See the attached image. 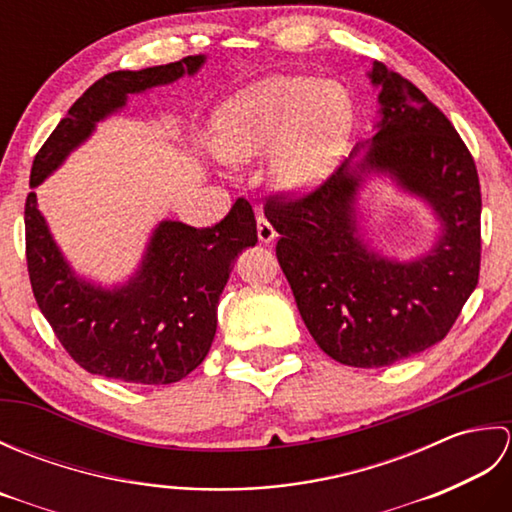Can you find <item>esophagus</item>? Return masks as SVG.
I'll return each instance as SVG.
<instances>
[{
	"instance_id": "1",
	"label": "esophagus",
	"mask_w": 512,
	"mask_h": 512,
	"mask_svg": "<svg viewBox=\"0 0 512 512\" xmlns=\"http://www.w3.org/2000/svg\"><path fill=\"white\" fill-rule=\"evenodd\" d=\"M257 237L262 244L275 242V237H277V231L273 228V224H270L264 215L257 217Z\"/></svg>"
}]
</instances>
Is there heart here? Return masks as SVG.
<instances>
[{
	"label": "heart",
	"instance_id": "heart-1",
	"mask_svg": "<svg viewBox=\"0 0 512 512\" xmlns=\"http://www.w3.org/2000/svg\"><path fill=\"white\" fill-rule=\"evenodd\" d=\"M354 101L339 81L275 74L246 85L215 114L213 143L224 160L270 158L281 191L306 193L339 162L354 129Z\"/></svg>",
	"mask_w": 512,
	"mask_h": 512
}]
</instances>
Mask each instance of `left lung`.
I'll list each match as a JSON object with an SVG mask.
<instances>
[{"label": "left lung", "instance_id": "obj_1", "mask_svg": "<svg viewBox=\"0 0 512 512\" xmlns=\"http://www.w3.org/2000/svg\"><path fill=\"white\" fill-rule=\"evenodd\" d=\"M380 121L354 154L303 195H270L277 259L312 339L334 361L385 367L449 334L480 279L482 193L475 160L451 121L400 74L374 63ZM389 172L427 199L443 222L437 246L411 263L376 256L355 226L364 173Z\"/></svg>", "mask_w": 512, "mask_h": 512}]
</instances>
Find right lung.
I'll use <instances>...</instances> for the list:
<instances>
[{"instance_id":"1","label":"right lung","mask_w":512,"mask_h":512,"mask_svg":"<svg viewBox=\"0 0 512 512\" xmlns=\"http://www.w3.org/2000/svg\"><path fill=\"white\" fill-rule=\"evenodd\" d=\"M204 54L145 70H118L90 85L43 143L30 187L46 180L127 94L195 74ZM26 262L37 306L76 363L90 374L136 385H169L191 374L211 350L217 303L237 253L257 244L253 206L237 198L222 222L193 228L165 220L149 239L143 262L125 286L107 290L74 275L37 209L26 198Z\"/></svg>"}]
</instances>
